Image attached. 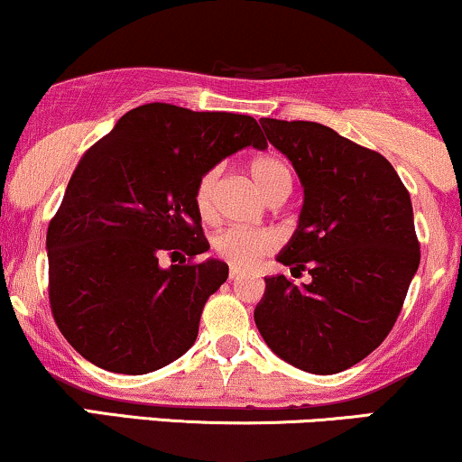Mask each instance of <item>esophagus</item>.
Returning a JSON list of instances; mask_svg holds the SVG:
<instances>
[{"instance_id": "esophagus-1", "label": "esophagus", "mask_w": 462, "mask_h": 462, "mask_svg": "<svg viewBox=\"0 0 462 462\" xmlns=\"http://www.w3.org/2000/svg\"><path fill=\"white\" fill-rule=\"evenodd\" d=\"M238 277H243V271H241V269H236V266H232V269H230V280H232V282H236Z\"/></svg>"}]
</instances>
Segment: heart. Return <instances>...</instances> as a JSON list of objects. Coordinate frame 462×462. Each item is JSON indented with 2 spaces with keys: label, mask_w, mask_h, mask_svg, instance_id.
Masks as SVG:
<instances>
[{
  "label": "heart",
  "mask_w": 462,
  "mask_h": 462,
  "mask_svg": "<svg viewBox=\"0 0 462 462\" xmlns=\"http://www.w3.org/2000/svg\"><path fill=\"white\" fill-rule=\"evenodd\" d=\"M254 182L266 199L277 196H288L292 189V170L277 154H263L254 159L249 165ZM221 168H210L199 176L196 187V208L202 219H213L215 215V196L219 187ZM277 236L271 230H258V227H243V226H227L221 227L213 236V249L219 258L230 263L236 269H249L258 263L264 254L275 249Z\"/></svg>",
  "instance_id": "1"
}]
</instances>
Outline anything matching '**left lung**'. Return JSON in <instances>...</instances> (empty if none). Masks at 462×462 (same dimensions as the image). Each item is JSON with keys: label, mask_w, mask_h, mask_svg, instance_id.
<instances>
[{"label": "left lung", "mask_w": 462, "mask_h": 462, "mask_svg": "<svg viewBox=\"0 0 462 462\" xmlns=\"http://www.w3.org/2000/svg\"><path fill=\"white\" fill-rule=\"evenodd\" d=\"M303 187L299 224L277 263L310 284L264 277L254 320L294 368L336 374L374 351L420 266L409 191L383 154L303 120H260Z\"/></svg>", "instance_id": "1"}]
</instances>
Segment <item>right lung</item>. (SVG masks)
Returning a JSON list of instances; mask_svg holds the SVG:
<instances>
[{"mask_svg":"<svg viewBox=\"0 0 462 462\" xmlns=\"http://www.w3.org/2000/svg\"><path fill=\"white\" fill-rule=\"evenodd\" d=\"M266 148L252 116L148 103L126 111L72 171L47 230L49 301L81 357L146 374L185 355L227 264H159L161 252H208L199 176L238 150Z\"/></svg>","mask_w":462,"mask_h":462,"instance_id":"1","label":"right lung"}]
</instances>
